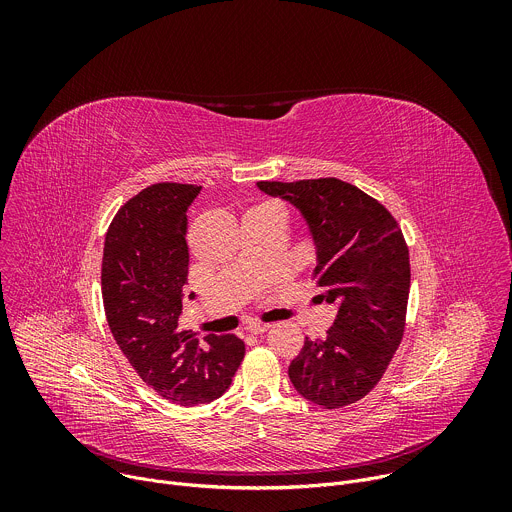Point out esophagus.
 I'll return each mask as SVG.
<instances>
[{"label": "esophagus", "instance_id": "1", "mask_svg": "<svg viewBox=\"0 0 512 512\" xmlns=\"http://www.w3.org/2000/svg\"><path fill=\"white\" fill-rule=\"evenodd\" d=\"M271 326L269 324H261V322H255V324H249L247 326V330L251 332V334H263V332H267Z\"/></svg>", "mask_w": 512, "mask_h": 512}]
</instances>
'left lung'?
Instances as JSON below:
<instances>
[{
	"label": "left lung",
	"mask_w": 512,
	"mask_h": 512,
	"mask_svg": "<svg viewBox=\"0 0 512 512\" xmlns=\"http://www.w3.org/2000/svg\"><path fill=\"white\" fill-rule=\"evenodd\" d=\"M257 188L300 210L318 255L320 298L338 306L326 338H306L291 360L289 381L324 409L356 403L381 381L403 338L411 281L403 233L381 202L338 178Z\"/></svg>",
	"instance_id": "8db88e82"
}]
</instances>
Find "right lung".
Masks as SVG:
<instances>
[{"label":"right lung","instance_id":"1","mask_svg":"<svg viewBox=\"0 0 512 512\" xmlns=\"http://www.w3.org/2000/svg\"><path fill=\"white\" fill-rule=\"evenodd\" d=\"M200 190L162 182L127 200L105 235L101 267L115 342L141 381L178 405L221 397L245 356L235 334H208L200 342L178 328L190 261L186 210Z\"/></svg>","mask_w":512,"mask_h":512}]
</instances>
